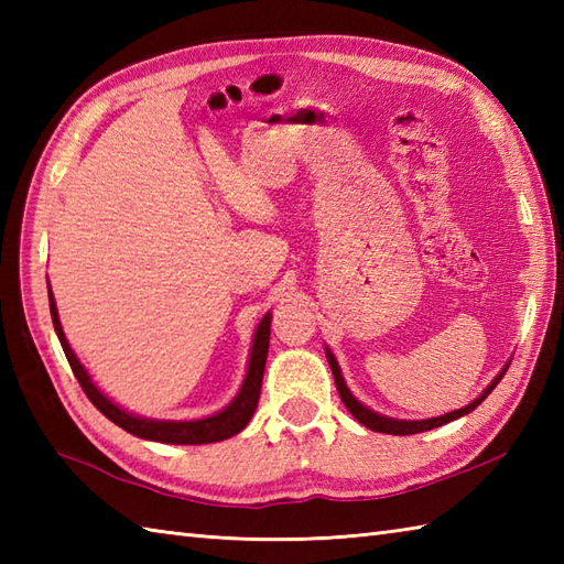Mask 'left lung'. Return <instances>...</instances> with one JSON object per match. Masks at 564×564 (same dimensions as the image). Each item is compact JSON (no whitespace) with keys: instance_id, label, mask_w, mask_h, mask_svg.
Returning a JSON list of instances; mask_svg holds the SVG:
<instances>
[{"instance_id":"1","label":"left lung","mask_w":564,"mask_h":564,"mask_svg":"<svg viewBox=\"0 0 564 564\" xmlns=\"http://www.w3.org/2000/svg\"><path fill=\"white\" fill-rule=\"evenodd\" d=\"M327 361H329V366H332V376H334V382H337V390H339V398H341V402L346 404V410H349L358 422H361L364 426H368V429H373V431H382V434H394V436H406V434H422V431H429V429H436V426H443V424H448V422H453V419H458V416H463V414H467V412H473L477 404H480L489 392H492L495 388H497V382L505 378V373H507V368L501 370V373L492 380V386H489L480 398H477L475 402H470L467 406H463V410H455V412H451V414H443V416H434V419H426V422H402V419H388V416H380V414H376V412H370L368 406H364L361 402H356L354 400V394L349 392V388L344 386V378H341V373H339V366H337V361H334V356L327 351Z\"/></svg>"}]
</instances>
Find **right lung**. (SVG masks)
I'll list each match as a JSON object with an SVG mask.
<instances>
[{"instance_id":"1","label":"right lung","mask_w":564,"mask_h":564,"mask_svg":"<svg viewBox=\"0 0 564 564\" xmlns=\"http://www.w3.org/2000/svg\"><path fill=\"white\" fill-rule=\"evenodd\" d=\"M47 297H51V315H53L57 339H59V344H63V351L67 356L72 373H75L84 394H87L89 402L97 406V410L106 419H111L113 424L126 429L128 434L140 436V438H150V441H160V443H182V446H198V443H215V441L230 438V436L239 434V431H242L249 424L251 414H254V410H257L259 392H261V378H263V366H267L269 334H271V317L269 315L263 317L261 325L257 327L245 386H242V390H239V394L230 406H225L223 412L213 414L208 419H198V422H152V419H140V416L123 412L121 406H116L111 400H106L104 394L97 388H94V382L89 380L87 370H84V366L77 361L75 351L69 349V344L65 339L63 327H59L57 307H55L51 291H47Z\"/></svg>"}]
</instances>
